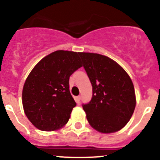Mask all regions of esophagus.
<instances>
[{"mask_svg":"<svg viewBox=\"0 0 160 160\" xmlns=\"http://www.w3.org/2000/svg\"><path fill=\"white\" fill-rule=\"evenodd\" d=\"M80 99H81V95H78V96L76 98V102H77V103H78V104L80 103Z\"/></svg>","mask_w":160,"mask_h":160,"instance_id":"1","label":"esophagus"}]
</instances>
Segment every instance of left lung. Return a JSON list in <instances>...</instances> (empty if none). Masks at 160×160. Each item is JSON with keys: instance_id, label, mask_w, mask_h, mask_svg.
<instances>
[{"instance_id": "obj_1", "label": "left lung", "mask_w": 160, "mask_h": 160, "mask_svg": "<svg viewBox=\"0 0 160 160\" xmlns=\"http://www.w3.org/2000/svg\"><path fill=\"white\" fill-rule=\"evenodd\" d=\"M92 86L90 102L83 104L90 126L101 133L120 131L131 119L136 97L131 78L109 57L92 52H80Z\"/></svg>"}]
</instances>
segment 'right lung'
Masks as SVG:
<instances>
[{
  "label": "right lung",
  "instance_id": "obj_1",
  "mask_svg": "<svg viewBox=\"0 0 160 160\" xmlns=\"http://www.w3.org/2000/svg\"><path fill=\"white\" fill-rule=\"evenodd\" d=\"M77 52L57 50L42 58L32 70L22 89L24 112L42 131L65 126L76 106L69 90V78L82 67Z\"/></svg>",
  "mask_w": 160,
  "mask_h": 160
}]
</instances>
